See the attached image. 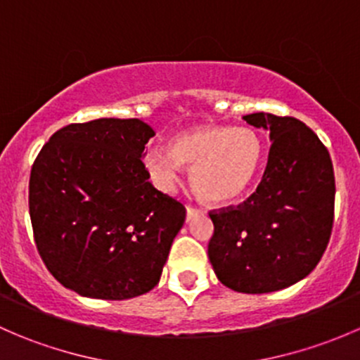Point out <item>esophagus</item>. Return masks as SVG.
I'll return each instance as SVG.
<instances>
[{"label":"esophagus","mask_w":360,"mask_h":360,"mask_svg":"<svg viewBox=\"0 0 360 360\" xmlns=\"http://www.w3.org/2000/svg\"><path fill=\"white\" fill-rule=\"evenodd\" d=\"M186 212H188V221H190L191 217L197 216V214H202V209H198V207H195V205H188Z\"/></svg>","instance_id":"esophagus-1"}]
</instances>
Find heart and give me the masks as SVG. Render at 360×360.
<instances>
[{
	"mask_svg": "<svg viewBox=\"0 0 360 360\" xmlns=\"http://www.w3.org/2000/svg\"><path fill=\"white\" fill-rule=\"evenodd\" d=\"M263 158V143L249 127L205 125L174 139L172 151L153 146L144 163L158 186L167 188L191 167V181L203 200L226 203L245 193Z\"/></svg>",
	"mask_w": 360,
	"mask_h": 360,
	"instance_id": "1",
	"label": "heart"
}]
</instances>
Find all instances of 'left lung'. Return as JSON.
<instances>
[{
  "instance_id": "left-lung-1",
  "label": "left lung",
  "mask_w": 360,
  "mask_h": 360,
  "mask_svg": "<svg viewBox=\"0 0 360 360\" xmlns=\"http://www.w3.org/2000/svg\"><path fill=\"white\" fill-rule=\"evenodd\" d=\"M244 120L270 130L266 169L248 200L209 212V259L226 288L274 292L307 277L328 248L335 170L328 148L300 120L270 112Z\"/></svg>"
}]
</instances>
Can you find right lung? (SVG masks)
<instances>
[{"label": "right lung", "instance_id": "obj_1", "mask_svg": "<svg viewBox=\"0 0 360 360\" xmlns=\"http://www.w3.org/2000/svg\"><path fill=\"white\" fill-rule=\"evenodd\" d=\"M155 136L137 118L57 130L29 177L34 244L57 282L96 300H129L158 284L186 209L150 183Z\"/></svg>", "mask_w": 360, "mask_h": 360}]
</instances>
